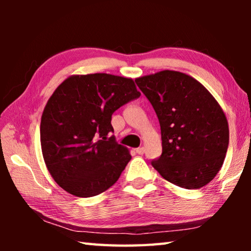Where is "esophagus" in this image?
<instances>
[{"label":"esophagus","instance_id":"obj_1","mask_svg":"<svg viewBox=\"0 0 251 251\" xmlns=\"http://www.w3.org/2000/svg\"><path fill=\"white\" fill-rule=\"evenodd\" d=\"M135 151H136V152H137V154H138V155H143V154H144V152H145V148H144V147H139V148H136V150H135Z\"/></svg>","mask_w":251,"mask_h":251}]
</instances>
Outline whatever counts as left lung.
<instances>
[{
	"label": "left lung",
	"mask_w": 251,
	"mask_h": 251,
	"mask_svg": "<svg viewBox=\"0 0 251 251\" xmlns=\"http://www.w3.org/2000/svg\"><path fill=\"white\" fill-rule=\"evenodd\" d=\"M158 117L163 152L151 165L161 177L186 189L210 182L222 168L229 144L228 122L202 85L180 72L136 78Z\"/></svg>",
	"instance_id": "1"
}]
</instances>
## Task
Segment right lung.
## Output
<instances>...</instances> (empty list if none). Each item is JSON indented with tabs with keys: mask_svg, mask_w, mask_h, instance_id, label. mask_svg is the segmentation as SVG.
I'll use <instances>...</instances> for the list:
<instances>
[{
	"mask_svg": "<svg viewBox=\"0 0 251 251\" xmlns=\"http://www.w3.org/2000/svg\"><path fill=\"white\" fill-rule=\"evenodd\" d=\"M141 96L133 79L105 73L71 76L55 90L41 120V146L54 180L74 196L100 195L131 156L110 134L116 109Z\"/></svg>",
	"mask_w": 251,
	"mask_h": 251,
	"instance_id": "1",
	"label": "right lung"
}]
</instances>
